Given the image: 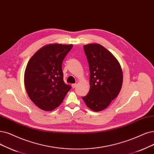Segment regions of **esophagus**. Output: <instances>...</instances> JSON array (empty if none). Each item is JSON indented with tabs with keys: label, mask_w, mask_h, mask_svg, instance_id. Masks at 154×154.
Instances as JSON below:
<instances>
[{
	"label": "esophagus",
	"mask_w": 154,
	"mask_h": 154,
	"mask_svg": "<svg viewBox=\"0 0 154 154\" xmlns=\"http://www.w3.org/2000/svg\"><path fill=\"white\" fill-rule=\"evenodd\" d=\"M76 86H77V85H76L75 84H72V88L73 89H74V88H75L76 87Z\"/></svg>",
	"instance_id": "34e87169"
}]
</instances>
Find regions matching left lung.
I'll return each mask as SVG.
<instances>
[{
	"instance_id": "left-lung-1",
	"label": "left lung",
	"mask_w": 154,
	"mask_h": 154,
	"mask_svg": "<svg viewBox=\"0 0 154 154\" xmlns=\"http://www.w3.org/2000/svg\"><path fill=\"white\" fill-rule=\"evenodd\" d=\"M90 72V89L82 97L94 112L104 110L121 89L123 75L120 64L113 55L98 44L84 45Z\"/></svg>"
}]
</instances>
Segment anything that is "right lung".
<instances>
[{
    "instance_id": "right-lung-1",
    "label": "right lung",
    "mask_w": 154,
    "mask_h": 154,
    "mask_svg": "<svg viewBox=\"0 0 154 154\" xmlns=\"http://www.w3.org/2000/svg\"><path fill=\"white\" fill-rule=\"evenodd\" d=\"M72 45L49 44L33 55L25 72V86L30 100L40 109L58 107L71 89L63 81L62 63Z\"/></svg>"
}]
</instances>
